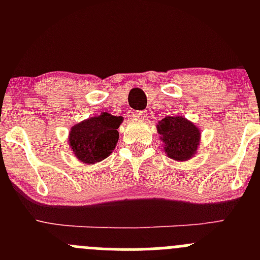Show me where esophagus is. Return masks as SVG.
Here are the masks:
<instances>
[{"label":"esophagus","instance_id":"1","mask_svg":"<svg viewBox=\"0 0 260 260\" xmlns=\"http://www.w3.org/2000/svg\"><path fill=\"white\" fill-rule=\"evenodd\" d=\"M133 115H135L136 118H138V119H143V118H145L147 114H146L145 111H141V112H135Z\"/></svg>","mask_w":260,"mask_h":260}]
</instances>
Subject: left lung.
Returning <instances> with one entry per match:
<instances>
[{"label": "left lung", "mask_w": 260, "mask_h": 260, "mask_svg": "<svg viewBox=\"0 0 260 260\" xmlns=\"http://www.w3.org/2000/svg\"><path fill=\"white\" fill-rule=\"evenodd\" d=\"M164 151L175 161L185 162L196 156L201 140V132L191 120L182 115H170L156 125Z\"/></svg>", "instance_id": "obj_1"}]
</instances>
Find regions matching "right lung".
<instances>
[{"mask_svg": "<svg viewBox=\"0 0 260 260\" xmlns=\"http://www.w3.org/2000/svg\"><path fill=\"white\" fill-rule=\"evenodd\" d=\"M122 122V117L103 112L73 125L68 142L77 159L94 165L107 158L117 146Z\"/></svg>", "mask_w": 260, "mask_h": 260, "instance_id": "right-lung-1", "label": "right lung"}]
</instances>
